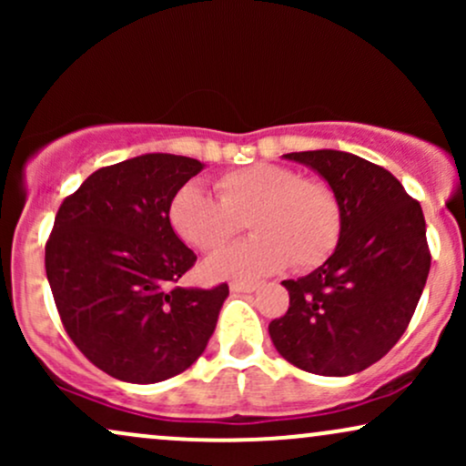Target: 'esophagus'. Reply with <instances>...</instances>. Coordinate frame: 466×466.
Wrapping results in <instances>:
<instances>
[{
  "label": "esophagus",
  "instance_id": "1",
  "mask_svg": "<svg viewBox=\"0 0 466 466\" xmlns=\"http://www.w3.org/2000/svg\"><path fill=\"white\" fill-rule=\"evenodd\" d=\"M229 289H232L234 293H249V291H256L258 285H256V282H232Z\"/></svg>",
  "mask_w": 466,
  "mask_h": 466
}]
</instances>
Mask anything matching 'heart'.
<instances>
[{"instance_id":"b5f03b06","label":"heart","mask_w":466,"mask_h":466,"mask_svg":"<svg viewBox=\"0 0 466 466\" xmlns=\"http://www.w3.org/2000/svg\"><path fill=\"white\" fill-rule=\"evenodd\" d=\"M218 199L184 184L168 203V223L190 248L215 251L248 221L251 237L203 263L208 278H256L282 269H315L341 237V203L326 181L307 179L280 164H249L215 181Z\"/></svg>"}]
</instances>
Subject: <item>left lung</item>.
Segmentation results:
<instances>
[{"mask_svg": "<svg viewBox=\"0 0 466 466\" xmlns=\"http://www.w3.org/2000/svg\"><path fill=\"white\" fill-rule=\"evenodd\" d=\"M311 166L341 203L329 260L285 280L289 309L271 319L276 350L300 370L346 377L388 355L408 329L430 274L420 203L381 166L344 151L287 153Z\"/></svg>", "mask_w": 466, "mask_h": 466, "instance_id": "left-lung-1", "label": "left lung"}]
</instances>
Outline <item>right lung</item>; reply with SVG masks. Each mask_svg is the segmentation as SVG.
I'll return each mask as SVG.
<instances>
[{
	"mask_svg": "<svg viewBox=\"0 0 466 466\" xmlns=\"http://www.w3.org/2000/svg\"><path fill=\"white\" fill-rule=\"evenodd\" d=\"M203 168L170 153L105 166L58 208L46 274L69 339L114 379L157 383L199 360L229 289L173 287L195 251L168 223V203Z\"/></svg>",
	"mask_w": 466,
	"mask_h": 466,
	"instance_id": "add662e5",
	"label": "right lung"
}]
</instances>
